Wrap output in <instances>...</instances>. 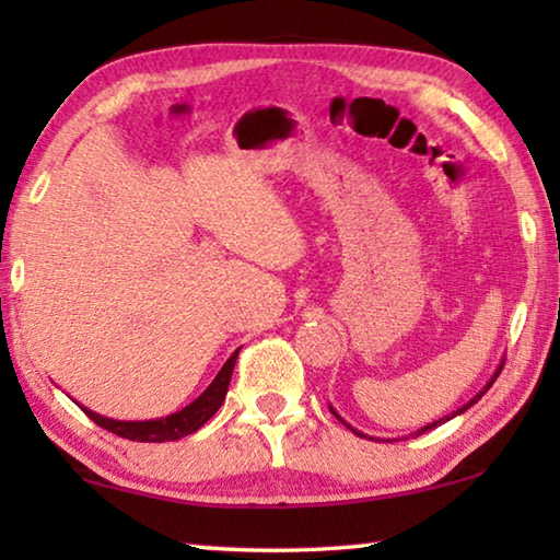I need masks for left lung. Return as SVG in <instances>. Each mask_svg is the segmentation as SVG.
<instances>
[{
    "mask_svg": "<svg viewBox=\"0 0 560 560\" xmlns=\"http://www.w3.org/2000/svg\"><path fill=\"white\" fill-rule=\"evenodd\" d=\"M501 368H504V360H501V365L497 368V373H494V375H491V381H489V383L485 385V390H479L477 395H474V397H471V400H469L467 405H462V407H459V410H454L452 415H447V417H442V420H434V422H430V424H424V428H420V430H417V432H412V434H410V438H420V434H424V432H430V430H434V428H438V424H442V422H447V420H452V417H457V415H462L464 410H469V407H471L474 402H479V400H481V395H485V393L489 390V387H491V385H494V381H497V377H499V373H501ZM330 412H334V415L338 417V420L346 424V428H348V430H353V428H350V424H348V422L343 420V417H340V415H338V412L334 410V407H330ZM353 432H355V434H360V438H368V434H363V432H358V430H353ZM368 440H375V438H368ZM405 440H407V438H405ZM387 442H390V440H387Z\"/></svg>",
    "mask_w": 560,
    "mask_h": 560,
    "instance_id": "left-lung-1",
    "label": "left lung"
}]
</instances>
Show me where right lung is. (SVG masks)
I'll return each mask as SVG.
<instances>
[{
  "instance_id": "obj_1",
  "label": "right lung",
  "mask_w": 560,
  "mask_h": 560,
  "mask_svg": "<svg viewBox=\"0 0 560 560\" xmlns=\"http://www.w3.org/2000/svg\"><path fill=\"white\" fill-rule=\"evenodd\" d=\"M236 355H240V350H234L230 360L222 365V371L217 373V377L210 383V387H207V390L197 397L195 402H189L187 407H183V410L175 415L163 417V420L122 422V420H110V417L91 412V410H86V407H83V412H86L91 420L98 424V428L118 434V438L132 440V442H175L179 438H187V434L200 430L202 424L222 407L226 387H230V381H232Z\"/></svg>"
}]
</instances>
